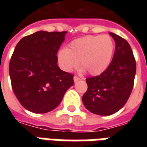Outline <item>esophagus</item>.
<instances>
[{"mask_svg":"<svg viewBox=\"0 0 147 147\" xmlns=\"http://www.w3.org/2000/svg\"><path fill=\"white\" fill-rule=\"evenodd\" d=\"M73 79H74V81H75V82H77V81H79V80H80V77L76 76H75Z\"/></svg>","mask_w":147,"mask_h":147,"instance_id":"1","label":"esophagus"}]
</instances>
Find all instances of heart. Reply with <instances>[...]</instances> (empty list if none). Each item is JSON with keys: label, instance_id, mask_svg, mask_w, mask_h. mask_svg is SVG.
<instances>
[{"label": "heart", "instance_id": "b5f03b06", "mask_svg": "<svg viewBox=\"0 0 147 147\" xmlns=\"http://www.w3.org/2000/svg\"><path fill=\"white\" fill-rule=\"evenodd\" d=\"M114 48L113 40L109 35H88L74 40L59 52L58 61L62 69L71 71L80 61L90 75L98 76L109 67Z\"/></svg>", "mask_w": 147, "mask_h": 147}]
</instances>
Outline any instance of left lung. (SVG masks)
<instances>
[{"instance_id": "1", "label": "left lung", "mask_w": 147, "mask_h": 147, "mask_svg": "<svg viewBox=\"0 0 147 147\" xmlns=\"http://www.w3.org/2000/svg\"><path fill=\"white\" fill-rule=\"evenodd\" d=\"M110 35L116 42L113 60L102 74L86 79L88 87L82 98L90 112L101 116L123 108L132 91L136 72V59L128 42L113 33Z\"/></svg>"}]
</instances>
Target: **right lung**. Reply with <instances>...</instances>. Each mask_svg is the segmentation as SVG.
Wrapping results in <instances>:
<instances>
[{"label":"right lung","instance_id":"add662e5","mask_svg":"<svg viewBox=\"0 0 147 147\" xmlns=\"http://www.w3.org/2000/svg\"><path fill=\"white\" fill-rule=\"evenodd\" d=\"M67 31H38L18 42L9 63L15 95L34 113L53 110L74 84V75L57 66V51Z\"/></svg>","mask_w":147,"mask_h":147}]
</instances>
